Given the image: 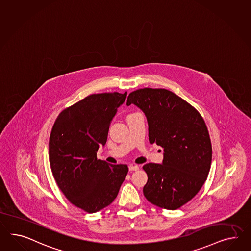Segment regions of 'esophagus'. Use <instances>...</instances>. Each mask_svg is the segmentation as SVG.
<instances>
[{
    "label": "esophagus",
    "mask_w": 251,
    "mask_h": 251,
    "mask_svg": "<svg viewBox=\"0 0 251 251\" xmlns=\"http://www.w3.org/2000/svg\"><path fill=\"white\" fill-rule=\"evenodd\" d=\"M138 169H139V167L137 165H130L129 166V171H135Z\"/></svg>",
    "instance_id": "1"
}]
</instances>
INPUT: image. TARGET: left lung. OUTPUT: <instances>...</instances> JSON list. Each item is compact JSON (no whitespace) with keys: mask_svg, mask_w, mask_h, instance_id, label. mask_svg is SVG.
<instances>
[{"mask_svg":"<svg viewBox=\"0 0 251 251\" xmlns=\"http://www.w3.org/2000/svg\"><path fill=\"white\" fill-rule=\"evenodd\" d=\"M145 113L150 144L164 148L163 164L148 163L143 169L148 182L146 199L169 210L184 206L199 193L212 160V147L206 123L200 112L171 91L142 88L129 94Z\"/></svg>","mask_w":251,"mask_h":251,"instance_id":"1","label":"left lung"}]
</instances>
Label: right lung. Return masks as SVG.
Segmentation results:
<instances>
[{
  "label": "right lung",
  "instance_id": "obj_1",
  "mask_svg": "<svg viewBox=\"0 0 251 251\" xmlns=\"http://www.w3.org/2000/svg\"><path fill=\"white\" fill-rule=\"evenodd\" d=\"M127 93L93 94L63 110L49 138V161L58 187L74 206L95 213L115 200L127 165L98 159L110 124Z\"/></svg>",
  "mask_w": 251,
  "mask_h": 251
}]
</instances>
